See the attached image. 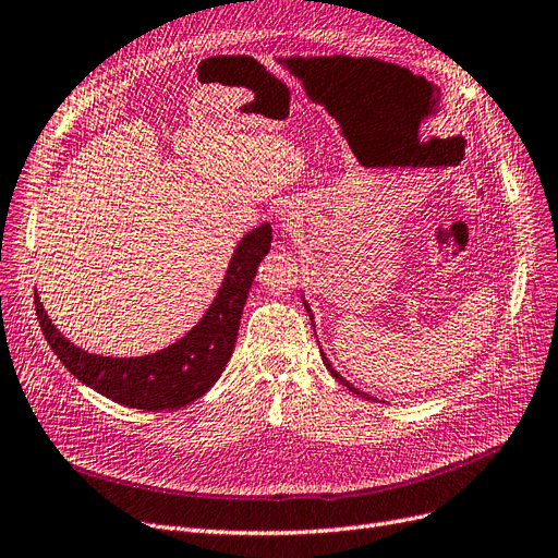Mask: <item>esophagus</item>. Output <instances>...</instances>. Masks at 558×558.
<instances>
[{"label":"esophagus","instance_id":"34e87169","mask_svg":"<svg viewBox=\"0 0 558 558\" xmlns=\"http://www.w3.org/2000/svg\"><path fill=\"white\" fill-rule=\"evenodd\" d=\"M276 220L284 232H296L303 222V211L296 204H280L276 211Z\"/></svg>","mask_w":558,"mask_h":558}]
</instances>
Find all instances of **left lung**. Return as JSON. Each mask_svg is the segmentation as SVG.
Segmentation results:
<instances>
[{
    "instance_id": "obj_1",
    "label": "left lung",
    "mask_w": 558,
    "mask_h": 558,
    "mask_svg": "<svg viewBox=\"0 0 558 558\" xmlns=\"http://www.w3.org/2000/svg\"><path fill=\"white\" fill-rule=\"evenodd\" d=\"M301 299H303V305H305V311H307V315H311V319H313V326H315V317H313V311H311V305H307V301H305V296H303V294H301ZM322 361H324V365H326V369H328V373H331V375H333V377H336V379H338V381H340L342 386H347L349 390H352V393L361 396L363 400H377V398H373V396H367V393H363V390H359V388H356L354 384H349V381H347V379H344V377H342V375L338 373V369H336V367L331 365V361H328V359H326V354H324V352H322Z\"/></svg>"
}]
</instances>
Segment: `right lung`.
<instances>
[{
  "instance_id": "1",
  "label": "right lung",
  "mask_w": 558,
  "mask_h": 558,
  "mask_svg": "<svg viewBox=\"0 0 558 558\" xmlns=\"http://www.w3.org/2000/svg\"><path fill=\"white\" fill-rule=\"evenodd\" d=\"M271 241L274 234L268 222L243 234L227 264L220 290L202 319L160 352L131 359L89 354L57 331L44 303L34 294L40 331L69 373L96 393L131 409H181L202 398L232 359L243 305L259 262L271 251Z\"/></svg>"
}]
</instances>
